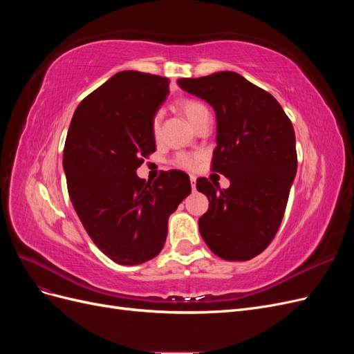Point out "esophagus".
I'll return each mask as SVG.
<instances>
[{"instance_id":"1","label":"esophagus","mask_w":354,"mask_h":354,"mask_svg":"<svg viewBox=\"0 0 354 354\" xmlns=\"http://www.w3.org/2000/svg\"><path fill=\"white\" fill-rule=\"evenodd\" d=\"M190 186H192V190H196V177L195 176H190Z\"/></svg>"}]
</instances>
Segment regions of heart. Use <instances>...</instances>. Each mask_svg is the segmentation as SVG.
<instances>
[{
  "mask_svg": "<svg viewBox=\"0 0 354 354\" xmlns=\"http://www.w3.org/2000/svg\"><path fill=\"white\" fill-rule=\"evenodd\" d=\"M178 108H180L181 112L186 115L189 122L194 125V127H196L199 122H202L203 120H205V118L211 116L207 106L203 104V103H201V102H198V100H192V99L183 100V102H180ZM152 131H153L155 137L159 136V131H160V115H156L153 118ZM198 160H199V156L195 155V153H178L174 158V164L177 167H180V168L192 169V168H195L198 165Z\"/></svg>",
  "mask_w": 354,
  "mask_h": 354,
  "instance_id": "heart-1",
  "label": "heart"
}]
</instances>
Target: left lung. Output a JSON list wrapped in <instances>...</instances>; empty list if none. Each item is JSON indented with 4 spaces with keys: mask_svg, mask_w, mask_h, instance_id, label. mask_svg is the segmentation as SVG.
<instances>
[{
    "mask_svg": "<svg viewBox=\"0 0 354 354\" xmlns=\"http://www.w3.org/2000/svg\"><path fill=\"white\" fill-rule=\"evenodd\" d=\"M177 84L216 112L212 171L230 180L227 189L196 180L209 201L198 220L201 236L224 260H251L269 246L283 218L297 173L292 124L272 94L236 72Z\"/></svg>",
    "mask_w": 354,
    "mask_h": 354,
    "instance_id": "8db88e82",
    "label": "left lung"
}]
</instances>
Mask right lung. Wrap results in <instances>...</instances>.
I'll use <instances>...</instances> for the list:
<instances>
[{
    "label": "right lung",
    "instance_id": "1",
    "mask_svg": "<svg viewBox=\"0 0 354 354\" xmlns=\"http://www.w3.org/2000/svg\"><path fill=\"white\" fill-rule=\"evenodd\" d=\"M169 80L137 71L115 73L75 111L63 151L69 198L84 229L118 264L156 257L168 217L190 194L183 171L153 183L136 174L142 156L155 152L153 118L169 93Z\"/></svg>",
    "mask_w": 354,
    "mask_h": 354
}]
</instances>
